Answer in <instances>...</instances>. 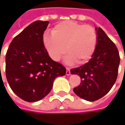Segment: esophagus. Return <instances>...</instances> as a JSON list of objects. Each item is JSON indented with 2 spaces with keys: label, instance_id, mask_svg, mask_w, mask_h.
Wrapping results in <instances>:
<instances>
[{
  "label": "esophagus",
  "instance_id": "esophagus-1",
  "mask_svg": "<svg viewBox=\"0 0 125 125\" xmlns=\"http://www.w3.org/2000/svg\"><path fill=\"white\" fill-rule=\"evenodd\" d=\"M66 75H69V74H71V72H70V69H69V67H66Z\"/></svg>",
  "mask_w": 125,
  "mask_h": 125
}]
</instances>
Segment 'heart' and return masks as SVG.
Returning <instances> with one entry per match:
<instances>
[{
    "label": "heart",
    "instance_id": "1",
    "mask_svg": "<svg viewBox=\"0 0 125 125\" xmlns=\"http://www.w3.org/2000/svg\"><path fill=\"white\" fill-rule=\"evenodd\" d=\"M97 33L93 27L74 21H63L52 30V35L45 34L43 44L49 56L59 61L64 53L69 54L67 63L75 61L85 63L92 57L97 45Z\"/></svg>",
    "mask_w": 125,
    "mask_h": 125
}]
</instances>
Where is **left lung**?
I'll use <instances>...</instances> for the list:
<instances>
[{
  "label": "left lung",
  "instance_id": "obj_1",
  "mask_svg": "<svg viewBox=\"0 0 125 125\" xmlns=\"http://www.w3.org/2000/svg\"><path fill=\"white\" fill-rule=\"evenodd\" d=\"M96 32L97 45L92 58L70 70L81 78L80 85L73 89L74 93L88 101L98 100L109 92L116 80L120 62L116 45L101 28H96Z\"/></svg>",
  "mask_w": 125,
  "mask_h": 125
}]
</instances>
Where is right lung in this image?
<instances>
[{
    "label": "right lung",
    "mask_w": 125,
    "mask_h": 125,
    "mask_svg": "<svg viewBox=\"0 0 125 125\" xmlns=\"http://www.w3.org/2000/svg\"><path fill=\"white\" fill-rule=\"evenodd\" d=\"M49 21H35L13 39L6 55V75L13 93L22 100L35 102L51 90L56 77L66 68L48 56L43 34Z\"/></svg>",
    "instance_id": "obj_1"
}]
</instances>
